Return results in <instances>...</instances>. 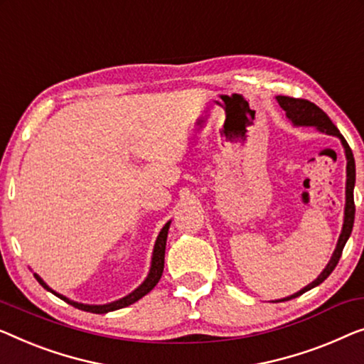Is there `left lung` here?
<instances>
[{"instance_id": "8db88e82", "label": "left lung", "mask_w": 364, "mask_h": 364, "mask_svg": "<svg viewBox=\"0 0 364 364\" xmlns=\"http://www.w3.org/2000/svg\"><path fill=\"white\" fill-rule=\"evenodd\" d=\"M277 103L281 105V108L286 112V117L289 121H292L294 126H315L318 131L322 133L336 136L340 138L341 144L345 147V156H346V203H345V218H343V228H341L338 243H336V247L331 255L328 264H326L325 269L320 272V276L315 279L314 282H310L309 286H305L302 291H299L292 296L284 297L281 300H291L296 299L299 296H302L304 292L310 291V289L317 287L322 284L326 277L330 276L333 269L338 264L341 252H343V247L348 241L351 230H353V223H355V200H353V188H355V181H356V169H355V157H353V152L350 149L348 143H346L343 136L340 134V131L336 126L331 123V119L326 117V113L323 109H320L317 105L309 102V100H302V98H291V97H276ZM279 302V300H277Z\"/></svg>"}]
</instances>
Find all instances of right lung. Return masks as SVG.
<instances>
[{"label":"right lung","instance_id":"right-lung-1","mask_svg":"<svg viewBox=\"0 0 364 364\" xmlns=\"http://www.w3.org/2000/svg\"><path fill=\"white\" fill-rule=\"evenodd\" d=\"M169 226H171V221H167L164 225V228L161 230L159 236H157L156 240V245H154V251H152V257H151V267H149V274H147V277L144 279V282L141 284L138 289H134L133 292L128 294V296L119 299V300H114V302H109V304H103V305H88V304H78V302H73V300L67 299L65 296H62V294H57L55 291H52V289L47 286V284L42 281V279L38 276V274H34V277L38 279V282L41 284L42 287L47 289V291L54 294L59 299L64 300V302L73 305L75 309H80V310H85V312H92V314H108V312H113V310H118V309H123V307H128V305L138 302L141 297H144L146 294H149L152 289L156 287V284L159 282V279L162 276V271H164V255H166V241H167V231H169Z\"/></svg>","mask_w":364,"mask_h":364}]
</instances>
